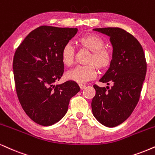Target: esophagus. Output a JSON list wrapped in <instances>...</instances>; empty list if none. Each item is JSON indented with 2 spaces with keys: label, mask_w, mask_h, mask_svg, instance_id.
Returning <instances> with one entry per match:
<instances>
[{
  "label": "esophagus",
  "mask_w": 155,
  "mask_h": 155,
  "mask_svg": "<svg viewBox=\"0 0 155 155\" xmlns=\"http://www.w3.org/2000/svg\"><path fill=\"white\" fill-rule=\"evenodd\" d=\"M79 87L81 89H85L86 85L85 84H79Z\"/></svg>",
  "instance_id": "1"
}]
</instances>
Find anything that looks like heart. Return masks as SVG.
<instances>
[{
	"label": "heart",
	"mask_w": 155,
	"mask_h": 155,
	"mask_svg": "<svg viewBox=\"0 0 155 155\" xmlns=\"http://www.w3.org/2000/svg\"><path fill=\"white\" fill-rule=\"evenodd\" d=\"M78 44L81 48L91 52L87 64L84 66H76L66 73V77L78 84H84L94 79L97 74V67L101 71L110 67L113 61V54L110 50L104 48L105 42L99 36L87 34L78 39ZM74 48L72 44H66L61 53V61L66 66L73 64Z\"/></svg>",
	"instance_id": "1"
}]
</instances>
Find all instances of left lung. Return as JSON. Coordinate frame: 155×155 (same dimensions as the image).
Masks as SVG:
<instances>
[{"label": "left lung", "instance_id": "8db88e82", "mask_svg": "<svg viewBox=\"0 0 155 155\" xmlns=\"http://www.w3.org/2000/svg\"><path fill=\"white\" fill-rule=\"evenodd\" d=\"M110 38L113 61L99 81L109 87L94 85L91 101L94 116L101 124L114 127L123 123L134 111L140 99L147 72L142 45L135 37L120 28H94Z\"/></svg>", "mask_w": 155, "mask_h": 155}]
</instances>
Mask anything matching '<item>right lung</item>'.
Here are the masks:
<instances>
[{"label": "right lung", "instance_id": "obj_1", "mask_svg": "<svg viewBox=\"0 0 155 155\" xmlns=\"http://www.w3.org/2000/svg\"><path fill=\"white\" fill-rule=\"evenodd\" d=\"M77 31L42 25L31 31L15 51L13 69L18 98L25 114L42 126L63 118L71 98L80 91L73 81L54 84L64 71L62 48Z\"/></svg>", "mask_w": 155, "mask_h": 155}]
</instances>
